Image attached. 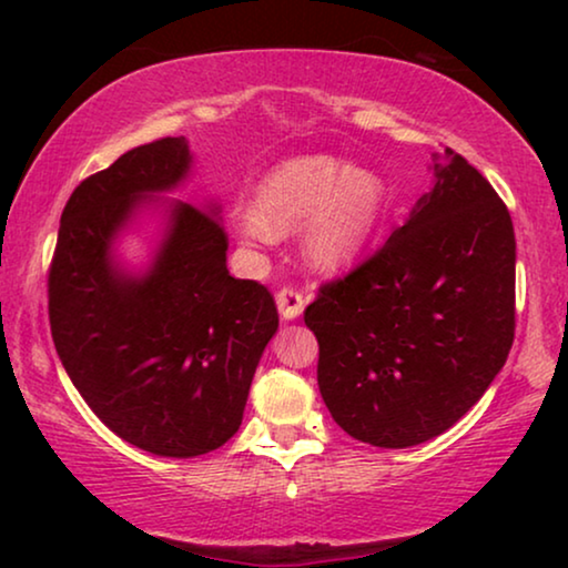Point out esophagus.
<instances>
[{
	"instance_id": "obj_1",
	"label": "esophagus",
	"mask_w": 568,
	"mask_h": 568,
	"mask_svg": "<svg viewBox=\"0 0 568 568\" xmlns=\"http://www.w3.org/2000/svg\"><path fill=\"white\" fill-rule=\"evenodd\" d=\"M276 305L284 321H294V317L305 310V294H302L297 286H282V290L276 292Z\"/></svg>"
}]
</instances>
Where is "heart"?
Masks as SVG:
<instances>
[{"mask_svg":"<svg viewBox=\"0 0 568 568\" xmlns=\"http://www.w3.org/2000/svg\"><path fill=\"white\" fill-rule=\"evenodd\" d=\"M383 204L385 185L375 173L315 154L271 170L258 189V209L237 206L232 222L251 243H268L274 232H292L310 219L305 255L333 271L362 251Z\"/></svg>","mask_w":568,"mask_h":568,"instance_id":"b5f03b06","label":"heart"}]
</instances>
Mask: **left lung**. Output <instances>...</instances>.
Masks as SVG:
<instances>
[{
    "mask_svg": "<svg viewBox=\"0 0 568 568\" xmlns=\"http://www.w3.org/2000/svg\"><path fill=\"white\" fill-rule=\"evenodd\" d=\"M410 220L305 307L333 422L372 447L437 437L476 406L515 341V227L445 146Z\"/></svg>",
    "mask_w": 568,
    "mask_h": 568,
    "instance_id": "obj_1",
    "label": "left lung"
}]
</instances>
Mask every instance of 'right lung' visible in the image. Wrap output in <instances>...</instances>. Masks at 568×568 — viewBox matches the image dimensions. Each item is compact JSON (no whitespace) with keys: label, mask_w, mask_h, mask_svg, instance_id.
<instances>
[{"label":"right lung","mask_w":568,"mask_h":568,"mask_svg":"<svg viewBox=\"0 0 568 568\" xmlns=\"http://www.w3.org/2000/svg\"><path fill=\"white\" fill-rule=\"evenodd\" d=\"M191 165L183 136L154 139L84 178L61 212L49 266L53 346L84 403L129 445L196 457L240 429L255 367L278 328L274 294L227 271L214 214L178 204L152 271L111 261L134 201Z\"/></svg>","instance_id":"right-lung-1"}]
</instances>
